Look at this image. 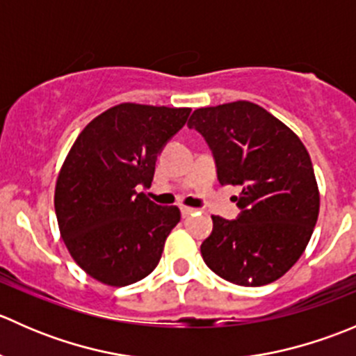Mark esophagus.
<instances>
[{
	"label": "esophagus",
	"mask_w": 356,
	"mask_h": 356,
	"mask_svg": "<svg viewBox=\"0 0 356 356\" xmlns=\"http://www.w3.org/2000/svg\"><path fill=\"white\" fill-rule=\"evenodd\" d=\"M181 213L182 217H189V215L195 213V208H189V207H181Z\"/></svg>",
	"instance_id": "esophagus-1"
}]
</instances>
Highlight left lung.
<instances>
[{
  "label": "left lung",
  "mask_w": 356,
  "mask_h": 356,
  "mask_svg": "<svg viewBox=\"0 0 356 356\" xmlns=\"http://www.w3.org/2000/svg\"><path fill=\"white\" fill-rule=\"evenodd\" d=\"M210 146L220 184L239 186L236 220L211 215L204 264L239 286L277 281L303 254L321 195L310 155L286 124L251 102L195 110L188 122Z\"/></svg>",
  "instance_id": "1"
}]
</instances>
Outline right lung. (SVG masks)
Returning a JSON list of instances; mask_svg holds the SVG:
<instances>
[{
    "mask_svg": "<svg viewBox=\"0 0 356 356\" xmlns=\"http://www.w3.org/2000/svg\"><path fill=\"white\" fill-rule=\"evenodd\" d=\"M189 113L120 103L92 118L72 145L56 179V220L70 257L96 281L122 288L155 270L181 211L138 189L152 186L158 153Z\"/></svg>",
    "mask_w": 356,
    "mask_h": 356,
    "instance_id": "1",
    "label": "right lung"
}]
</instances>
